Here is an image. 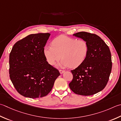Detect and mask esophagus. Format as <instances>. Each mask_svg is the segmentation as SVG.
<instances>
[{"label": "esophagus", "mask_w": 121, "mask_h": 121, "mask_svg": "<svg viewBox=\"0 0 121 121\" xmlns=\"http://www.w3.org/2000/svg\"><path fill=\"white\" fill-rule=\"evenodd\" d=\"M59 72H60V73H61V74H62V73H63L64 72H65V71L62 70H59Z\"/></svg>", "instance_id": "obj_1"}]
</instances>
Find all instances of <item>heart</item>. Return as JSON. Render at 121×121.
Segmentation results:
<instances>
[{
    "label": "heart",
    "mask_w": 121,
    "mask_h": 121,
    "mask_svg": "<svg viewBox=\"0 0 121 121\" xmlns=\"http://www.w3.org/2000/svg\"><path fill=\"white\" fill-rule=\"evenodd\" d=\"M52 46L46 45L43 48L44 56L50 65H53L62 58L59 66L75 68L79 67L86 60L89 51L87 42L61 35L52 41Z\"/></svg>",
    "instance_id": "obj_1"
}]
</instances>
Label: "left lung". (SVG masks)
I'll return each instance as SVG.
<instances>
[{"label":"left lung","instance_id":"1","mask_svg":"<svg viewBox=\"0 0 121 121\" xmlns=\"http://www.w3.org/2000/svg\"><path fill=\"white\" fill-rule=\"evenodd\" d=\"M73 35L85 40L89 51L84 62L71 71L73 79L69 87L77 94L93 95L102 90L109 79L112 66L110 49L96 35L82 31Z\"/></svg>","mask_w":121,"mask_h":121}]
</instances>
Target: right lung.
Segmentation results:
<instances>
[{
  "label": "right lung",
  "instance_id": "add662e5",
  "mask_svg": "<svg viewBox=\"0 0 121 121\" xmlns=\"http://www.w3.org/2000/svg\"><path fill=\"white\" fill-rule=\"evenodd\" d=\"M49 33L28 35L14 44L9 55V74L16 90L27 98L46 96L59 75L47 61L43 48Z\"/></svg>",
  "mask_w": 121,
  "mask_h": 121
}]
</instances>
